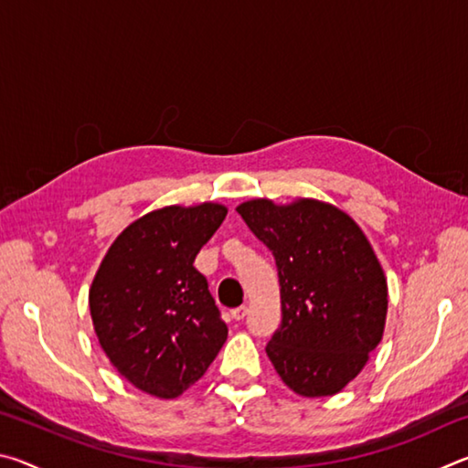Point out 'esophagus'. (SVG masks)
Instances as JSON below:
<instances>
[{"label":"esophagus","instance_id":"esophagus-1","mask_svg":"<svg viewBox=\"0 0 468 468\" xmlns=\"http://www.w3.org/2000/svg\"><path fill=\"white\" fill-rule=\"evenodd\" d=\"M245 314H248V305H239V307H235V310H231V318L233 320H243Z\"/></svg>","mask_w":468,"mask_h":468}]
</instances>
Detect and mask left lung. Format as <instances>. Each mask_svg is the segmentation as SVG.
Instances as JSON below:
<instances>
[{
    "label": "left lung",
    "instance_id": "8db88e82",
    "mask_svg": "<svg viewBox=\"0 0 468 468\" xmlns=\"http://www.w3.org/2000/svg\"><path fill=\"white\" fill-rule=\"evenodd\" d=\"M237 212L279 271L282 320L266 345L276 374L310 399L340 392L384 335L388 284L367 237L318 200H250Z\"/></svg>",
    "mask_w": 468,
    "mask_h": 468
}]
</instances>
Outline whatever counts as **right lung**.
I'll use <instances>...</instances> for the list:
<instances>
[{"instance_id":"add662e5","label":"right lung","mask_w":468,"mask_h":468,"mask_svg":"<svg viewBox=\"0 0 468 468\" xmlns=\"http://www.w3.org/2000/svg\"><path fill=\"white\" fill-rule=\"evenodd\" d=\"M227 217L220 204L167 206L111 245L90 287L102 351L142 392L176 399L204 376L227 324L194 260Z\"/></svg>"}]
</instances>
